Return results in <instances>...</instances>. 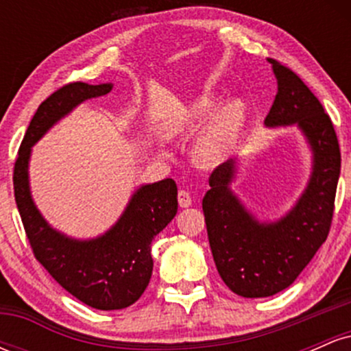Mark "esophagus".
Instances as JSON below:
<instances>
[{
  "instance_id": "esophagus-1",
  "label": "esophagus",
  "mask_w": 351,
  "mask_h": 351,
  "mask_svg": "<svg viewBox=\"0 0 351 351\" xmlns=\"http://www.w3.org/2000/svg\"><path fill=\"white\" fill-rule=\"evenodd\" d=\"M178 204L181 208L191 206V196H189V193L184 191V189H180L178 191Z\"/></svg>"
}]
</instances>
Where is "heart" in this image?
Instances as JSON below:
<instances>
[{
	"mask_svg": "<svg viewBox=\"0 0 351 351\" xmlns=\"http://www.w3.org/2000/svg\"><path fill=\"white\" fill-rule=\"evenodd\" d=\"M216 107V99L199 97L184 107L167 125L168 135L180 134L186 128L196 127L211 114ZM245 106L241 100H232L219 107L211 119L203 125L193 142V158L201 167H216L228 158L239 138L245 122Z\"/></svg>",
	"mask_w": 351,
	"mask_h": 351,
	"instance_id": "heart-1",
	"label": "heart"
}]
</instances>
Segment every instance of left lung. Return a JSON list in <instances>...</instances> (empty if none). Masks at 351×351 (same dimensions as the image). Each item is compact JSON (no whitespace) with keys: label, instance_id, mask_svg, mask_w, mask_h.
Here are the masks:
<instances>
[{"label":"left lung","instance_id":"obj_1","mask_svg":"<svg viewBox=\"0 0 351 351\" xmlns=\"http://www.w3.org/2000/svg\"><path fill=\"white\" fill-rule=\"evenodd\" d=\"M277 95L265 127L297 125L312 150V175L293 208L274 223H261L232 193L236 160L219 165L209 176L203 198L213 259L221 279L245 299L284 291L327 239L340 176V147L332 120L295 72L269 59Z\"/></svg>","mask_w":351,"mask_h":351}]
</instances>
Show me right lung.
<instances>
[{"label": "right lung", "mask_w": 351, "mask_h": 351, "mask_svg": "<svg viewBox=\"0 0 351 351\" xmlns=\"http://www.w3.org/2000/svg\"><path fill=\"white\" fill-rule=\"evenodd\" d=\"M114 84L72 82L39 106L27 127L14 163L18 211L34 257L60 287L97 310L130 307L142 297L153 271L152 239L178 211V188L171 178L143 184L132 195L119 221L106 234L74 239L56 231L36 208L29 189L31 148L54 123L84 100L102 97Z\"/></svg>", "instance_id": "add662e5"}]
</instances>
